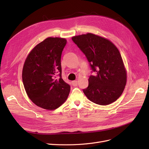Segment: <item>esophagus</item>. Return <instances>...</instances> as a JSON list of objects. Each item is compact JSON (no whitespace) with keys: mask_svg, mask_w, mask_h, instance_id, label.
<instances>
[{"mask_svg":"<svg viewBox=\"0 0 149 149\" xmlns=\"http://www.w3.org/2000/svg\"><path fill=\"white\" fill-rule=\"evenodd\" d=\"M72 85L74 86H77V85H78V81L77 80L72 81Z\"/></svg>","mask_w":149,"mask_h":149,"instance_id":"esophagus-1","label":"esophagus"}]
</instances>
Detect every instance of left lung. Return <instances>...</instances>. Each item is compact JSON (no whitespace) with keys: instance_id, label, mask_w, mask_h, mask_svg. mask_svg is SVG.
<instances>
[{"instance_id":"1","label":"left lung","mask_w":149,"mask_h":149,"mask_svg":"<svg viewBox=\"0 0 149 149\" xmlns=\"http://www.w3.org/2000/svg\"><path fill=\"white\" fill-rule=\"evenodd\" d=\"M72 39L83 52L96 72L91 75L84 93L91 102L106 106L122 95L127 72L118 49L109 39L92 33L75 36Z\"/></svg>"}]
</instances>
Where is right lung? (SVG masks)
<instances>
[{"mask_svg": "<svg viewBox=\"0 0 149 149\" xmlns=\"http://www.w3.org/2000/svg\"><path fill=\"white\" fill-rule=\"evenodd\" d=\"M67 40L48 37L33 48L24 61L22 79L30 100L42 109L53 111L66 101L70 87L61 78V58ZM59 73L60 78L55 79Z\"/></svg>", "mask_w": 149, "mask_h": 149, "instance_id": "1", "label": "right lung"}]
</instances>
